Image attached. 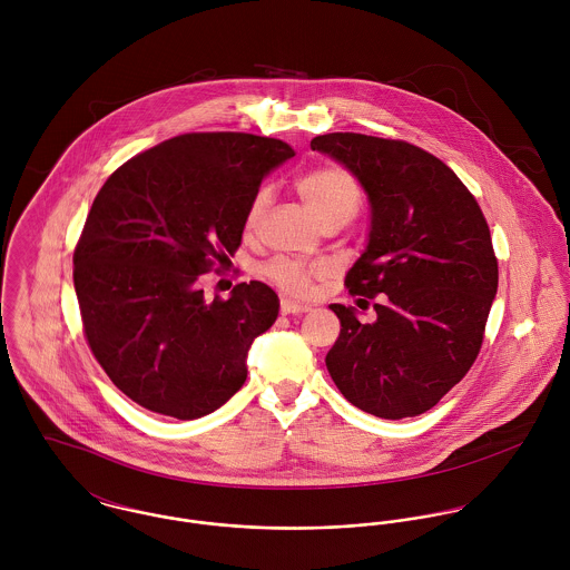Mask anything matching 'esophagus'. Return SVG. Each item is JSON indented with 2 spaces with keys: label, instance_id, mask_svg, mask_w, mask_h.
Segmentation results:
<instances>
[{
  "label": "esophagus",
  "instance_id": "obj_1",
  "mask_svg": "<svg viewBox=\"0 0 570 570\" xmlns=\"http://www.w3.org/2000/svg\"><path fill=\"white\" fill-rule=\"evenodd\" d=\"M309 307L305 305H296L292 301H281V314L283 316H301V314H307Z\"/></svg>",
  "mask_w": 570,
  "mask_h": 570
}]
</instances>
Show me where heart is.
Instances as JSON below:
<instances>
[{
    "label": "heart",
    "mask_w": 570,
    "mask_h": 570,
    "mask_svg": "<svg viewBox=\"0 0 570 570\" xmlns=\"http://www.w3.org/2000/svg\"><path fill=\"white\" fill-rule=\"evenodd\" d=\"M296 190L307 206V210L314 215V219L325 226L335 219H351L360 208V186L351 170L344 166H323L312 173H305L296 181ZM269 202L267 188H261L254 193L247 210H245V233H252ZM263 276L276 285L281 292L305 298L314 289V278L318 276V269L303 265L301 261L276 256L265 263Z\"/></svg>",
    "instance_id": "1"
}]
</instances>
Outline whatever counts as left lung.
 <instances>
[{"instance_id": "1", "label": "left lung", "mask_w": 570, "mask_h": 570, "mask_svg": "<svg viewBox=\"0 0 570 570\" xmlns=\"http://www.w3.org/2000/svg\"><path fill=\"white\" fill-rule=\"evenodd\" d=\"M312 149L344 164L371 202L364 254L348 269L351 296L377 298V318L331 305L340 335L326 368L353 406L416 416L439 404L472 368L498 289V261L485 215L432 154L364 134H325Z\"/></svg>"}]
</instances>
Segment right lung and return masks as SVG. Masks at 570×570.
I'll list each match as a JSON object with an SVG mask.
<instances>
[{
  "instance_id": "1",
  "label": "right lung",
  "mask_w": 570,
  "mask_h": 570,
  "mask_svg": "<svg viewBox=\"0 0 570 570\" xmlns=\"http://www.w3.org/2000/svg\"><path fill=\"white\" fill-rule=\"evenodd\" d=\"M294 158L276 138L184 134L116 168L75 249L87 344L131 402L181 421L224 406L247 377V348L278 316L261 281L206 298L199 276L242 245L263 177Z\"/></svg>"
}]
</instances>
